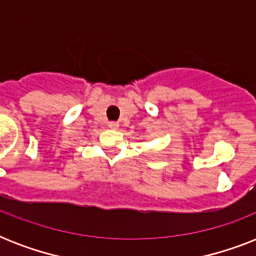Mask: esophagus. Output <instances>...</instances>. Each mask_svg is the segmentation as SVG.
<instances>
[{
	"label": "esophagus",
	"instance_id": "esophagus-1",
	"mask_svg": "<svg viewBox=\"0 0 256 256\" xmlns=\"http://www.w3.org/2000/svg\"><path fill=\"white\" fill-rule=\"evenodd\" d=\"M108 128H120V124H118V122H108Z\"/></svg>",
	"mask_w": 256,
	"mask_h": 256
}]
</instances>
